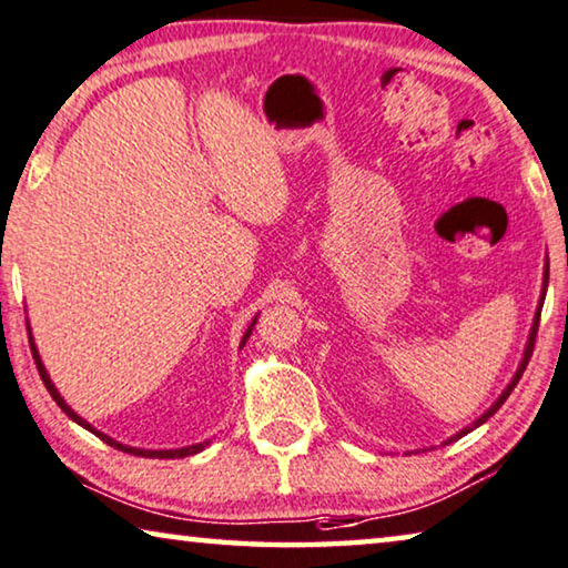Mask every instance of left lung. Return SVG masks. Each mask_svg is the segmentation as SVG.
<instances>
[{
    "label": "left lung",
    "instance_id": "obj_1",
    "mask_svg": "<svg viewBox=\"0 0 568 568\" xmlns=\"http://www.w3.org/2000/svg\"><path fill=\"white\" fill-rule=\"evenodd\" d=\"M546 287H548V270H546V281H544V293H540V306H538V311H536V321H532V328H530V336H528V344H526V354H523V362H520V367H518V372H515V377L510 379V385H507V387H505V390H503V395H500V397H497V400H495V405H493V408H489V410L485 413V416H479L477 420H474V423H471V426H469V428H464V430H459V434H456V436L452 438V442H456V438H462V436H467L471 428H477V426H481V423H485V420H487L489 416H495V413L503 408V403L507 400V397H510V393L515 390V385H518V383H520L523 372H526V367H528V362H530L532 346H536V334H538V324H540V308H544V301H546ZM446 444H448V442H446Z\"/></svg>",
    "mask_w": 568,
    "mask_h": 568
}]
</instances>
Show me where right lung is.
Returning a JSON list of instances; mask_svg holds the SVG:
<instances>
[{
    "label": "right lung",
    "instance_id": "obj_1",
    "mask_svg": "<svg viewBox=\"0 0 568 568\" xmlns=\"http://www.w3.org/2000/svg\"><path fill=\"white\" fill-rule=\"evenodd\" d=\"M257 321V318H255ZM255 321H252V326H255ZM252 326L247 328V334H244V338H242V344L247 342L250 338V334H252ZM30 349H32V359H36V367H38V372H40V377H42V383H45V387H48V393H50V397H53V400L58 403V408H61L68 418L71 420H75L79 423V426H83L87 430H91V434H97L101 442L104 444H109V446H114V448H120V452H126V454H134V456H148V459H183V456H193V454H199V452H203V446L206 444H196V446H183V448H165V452H150V448H132V446H124V444H120V442H114V438H109L106 434H101V430H97V428H91L87 420H83L81 416H75V413L68 408L65 405V400L61 397V393L55 390V385L50 383V377H48V372H45V367H42V362H40V354H38V349H36V344H32V336H30Z\"/></svg>",
    "mask_w": 568,
    "mask_h": 568
}]
</instances>
